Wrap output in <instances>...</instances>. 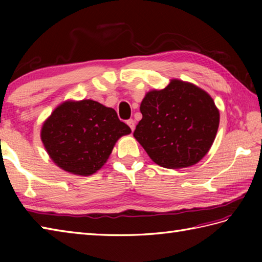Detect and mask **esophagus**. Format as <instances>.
<instances>
[{
    "label": "esophagus",
    "mask_w": 262,
    "mask_h": 262,
    "mask_svg": "<svg viewBox=\"0 0 262 262\" xmlns=\"http://www.w3.org/2000/svg\"><path fill=\"white\" fill-rule=\"evenodd\" d=\"M127 125L130 127L132 132L135 129V120H134V119H128V120H127Z\"/></svg>",
    "instance_id": "esophagus-1"
}]
</instances>
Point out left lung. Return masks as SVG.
<instances>
[{"mask_svg": "<svg viewBox=\"0 0 262 262\" xmlns=\"http://www.w3.org/2000/svg\"><path fill=\"white\" fill-rule=\"evenodd\" d=\"M143 118L134 137L155 163L168 169L196 164L213 144L219 109L207 92L180 80L149 91L141 103Z\"/></svg>", "mask_w": 262, "mask_h": 262, "instance_id": "obj_1", "label": "left lung"}]
</instances>
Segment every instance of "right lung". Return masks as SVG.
Masks as SVG:
<instances>
[{"mask_svg":"<svg viewBox=\"0 0 262 262\" xmlns=\"http://www.w3.org/2000/svg\"><path fill=\"white\" fill-rule=\"evenodd\" d=\"M130 132L113 108L93 100L66 101L43 122L41 141L59 168L90 176L107 162L118 138Z\"/></svg>","mask_w":262,"mask_h":262,"instance_id":"right-lung-1","label":"right lung"}]
</instances>
